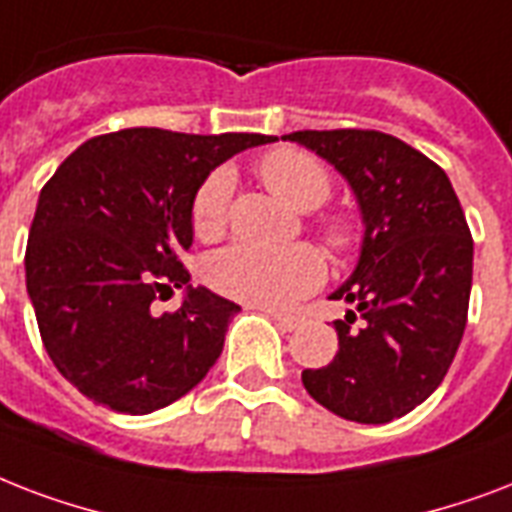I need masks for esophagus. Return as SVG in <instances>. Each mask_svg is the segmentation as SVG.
<instances>
[{
	"label": "esophagus",
	"mask_w": 512,
	"mask_h": 512,
	"mask_svg": "<svg viewBox=\"0 0 512 512\" xmlns=\"http://www.w3.org/2000/svg\"><path fill=\"white\" fill-rule=\"evenodd\" d=\"M269 318L275 320V326L280 331H296L301 326L299 318H293V315H280V312H269Z\"/></svg>",
	"instance_id": "obj_1"
}]
</instances>
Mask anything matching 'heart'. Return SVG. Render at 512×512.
I'll list each match as a JSON object with an SVG mask.
<instances>
[{
  "label": "heart",
  "instance_id": "heart-1",
  "mask_svg": "<svg viewBox=\"0 0 512 512\" xmlns=\"http://www.w3.org/2000/svg\"><path fill=\"white\" fill-rule=\"evenodd\" d=\"M261 181L293 211H312L328 200L334 189L331 173L323 162L299 149H275L256 165ZM235 189V173L229 168L213 170L192 200V227L205 240L219 237L227 227L229 197ZM323 237L334 251H347L355 243V229L342 216L323 221ZM326 264L312 245L296 243L283 248L237 243L208 261V280L229 299L283 310L304 293L318 288Z\"/></svg>",
  "mask_w": 512,
  "mask_h": 512
}]
</instances>
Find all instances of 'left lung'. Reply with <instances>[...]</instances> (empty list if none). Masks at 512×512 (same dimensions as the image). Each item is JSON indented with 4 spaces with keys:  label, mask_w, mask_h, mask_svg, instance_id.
<instances>
[{
    "label": "left lung",
    "mask_w": 512,
    "mask_h": 512,
    "mask_svg": "<svg viewBox=\"0 0 512 512\" xmlns=\"http://www.w3.org/2000/svg\"><path fill=\"white\" fill-rule=\"evenodd\" d=\"M283 138L339 170L363 221L358 264L331 293L355 304L334 320L339 352L301 371V382L336 417L384 425L438 390L462 342L473 285L465 213L449 176L400 138L379 130Z\"/></svg>",
    "instance_id": "obj_1"
}]
</instances>
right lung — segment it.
<instances>
[{"instance_id": "obj_1", "label": "right lung", "mask_w": 512, "mask_h": 512, "mask_svg": "<svg viewBox=\"0 0 512 512\" xmlns=\"http://www.w3.org/2000/svg\"><path fill=\"white\" fill-rule=\"evenodd\" d=\"M275 136L128 128L90 138L42 186L26 245V291L63 379L120 414H152L200 384L240 307L194 288L181 253L192 200L221 162ZM185 291L157 316V295Z\"/></svg>"}]
</instances>
